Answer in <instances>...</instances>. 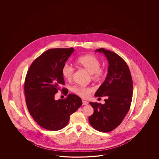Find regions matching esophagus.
<instances>
[{"label": "esophagus", "instance_id": "1", "mask_svg": "<svg viewBox=\"0 0 159 159\" xmlns=\"http://www.w3.org/2000/svg\"><path fill=\"white\" fill-rule=\"evenodd\" d=\"M82 102H83V105H88L89 104V102L86 100H82Z\"/></svg>", "mask_w": 159, "mask_h": 159}]
</instances>
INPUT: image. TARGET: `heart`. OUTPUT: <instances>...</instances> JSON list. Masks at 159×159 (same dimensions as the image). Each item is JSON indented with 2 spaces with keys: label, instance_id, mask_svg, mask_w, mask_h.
Wrapping results in <instances>:
<instances>
[{
  "label": "heart",
  "instance_id": "b5f03b06",
  "mask_svg": "<svg viewBox=\"0 0 159 159\" xmlns=\"http://www.w3.org/2000/svg\"><path fill=\"white\" fill-rule=\"evenodd\" d=\"M76 62L78 65L91 75L92 80L100 81L104 76V70L100 67V62L92 55L81 56L77 58ZM73 72L74 69L71 65L65 64L63 66L62 73L63 76L66 80H70L72 79ZM72 91L78 96L86 98L89 97L94 89L90 87L75 86L73 87Z\"/></svg>",
  "mask_w": 159,
  "mask_h": 159
}]
</instances>
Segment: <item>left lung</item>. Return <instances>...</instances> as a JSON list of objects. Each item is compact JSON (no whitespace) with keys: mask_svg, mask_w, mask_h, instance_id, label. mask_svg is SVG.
Masks as SVG:
<instances>
[{"mask_svg":"<svg viewBox=\"0 0 159 159\" xmlns=\"http://www.w3.org/2000/svg\"><path fill=\"white\" fill-rule=\"evenodd\" d=\"M103 53L108 62V74L95 93L105 97V103L90 102L94 109L89 116L90 125L96 130L108 132L120 125L130 108L133 94V82L129 67L118 54L100 48L95 52Z\"/></svg>","mask_w":159,"mask_h":159,"instance_id":"1","label":"left lung"}]
</instances>
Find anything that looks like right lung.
Returning a JSON list of instances; mask_svg holds the SVG:
<instances>
[{
	"label": "right lung",
	"instance_id": "add662e5",
	"mask_svg": "<svg viewBox=\"0 0 159 159\" xmlns=\"http://www.w3.org/2000/svg\"><path fill=\"white\" fill-rule=\"evenodd\" d=\"M74 50L48 49L35 59L27 73L24 94L28 110L35 122L47 130L63 128L70 115L82 106L81 98L73 94L63 100H55L61 85L65 84L63 66Z\"/></svg>",
	"mask_w": 159,
	"mask_h": 159
}]
</instances>
